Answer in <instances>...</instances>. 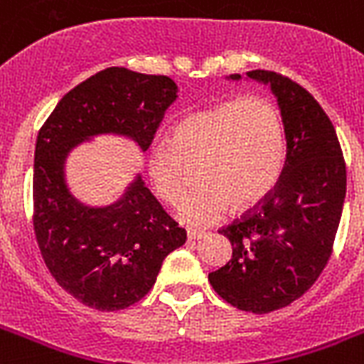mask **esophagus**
Masks as SVG:
<instances>
[{"label": "esophagus", "instance_id": "obj_1", "mask_svg": "<svg viewBox=\"0 0 364 364\" xmlns=\"http://www.w3.org/2000/svg\"><path fill=\"white\" fill-rule=\"evenodd\" d=\"M187 236L188 240H202L208 236V232H205V230H198V228H188Z\"/></svg>", "mask_w": 364, "mask_h": 364}]
</instances>
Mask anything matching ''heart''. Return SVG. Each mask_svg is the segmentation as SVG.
<instances>
[{"label": "heart", "mask_w": 364, "mask_h": 364, "mask_svg": "<svg viewBox=\"0 0 364 364\" xmlns=\"http://www.w3.org/2000/svg\"><path fill=\"white\" fill-rule=\"evenodd\" d=\"M285 164V132L276 105L260 96L227 100L185 117L170 141L149 149L147 170L160 198L176 202L187 183V166L198 187L177 204L188 225H210L232 204L249 210L268 198Z\"/></svg>", "instance_id": "1"}]
</instances>
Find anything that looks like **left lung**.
<instances>
[{
  "mask_svg": "<svg viewBox=\"0 0 364 364\" xmlns=\"http://www.w3.org/2000/svg\"><path fill=\"white\" fill-rule=\"evenodd\" d=\"M247 77L276 94L287 154L270 196L219 230L232 243V259L208 279L234 308L268 314L300 299L327 266L344 208L346 162L333 122L306 88L274 71Z\"/></svg>",
  "mask_w": 364,
  "mask_h": 364,
  "instance_id": "left-lung-1",
  "label": "left lung"
}]
</instances>
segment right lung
Wrapping results in <instances>:
<instances>
[{"mask_svg": "<svg viewBox=\"0 0 364 364\" xmlns=\"http://www.w3.org/2000/svg\"><path fill=\"white\" fill-rule=\"evenodd\" d=\"M177 98L166 75L107 68L60 100L37 134L33 162V232L60 287L88 308L124 310L156 282L162 260L187 232L159 204L141 177L119 202L88 208L64 181V160L82 139L121 134L147 151Z\"/></svg>", "mask_w": 364, "mask_h": 364, "instance_id": "add662e5", "label": "right lung"}]
</instances>
